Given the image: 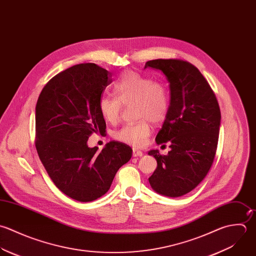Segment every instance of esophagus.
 <instances>
[{
  "label": "esophagus",
  "mask_w": 256,
  "mask_h": 256,
  "mask_svg": "<svg viewBox=\"0 0 256 256\" xmlns=\"http://www.w3.org/2000/svg\"><path fill=\"white\" fill-rule=\"evenodd\" d=\"M133 157H142L143 156V152L137 149H133V153H132Z\"/></svg>",
  "instance_id": "34e87169"
}]
</instances>
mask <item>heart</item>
I'll use <instances>...</instances> for the list:
<instances>
[{
  "mask_svg": "<svg viewBox=\"0 0 256 256\" xmlns=\"http://www.w3.org/2000/svg\"><path fill=\"white\" fill-rule=\"evenodd\" d=\"M113 92L116 97L103 96L99 101L100 112L106 121L115 123L120 117L122 104L131 103H135L136 115L141 118L115 131L113 137L134 147L144 145L151 133L150 121L158 124L168 115L170 96L167 86L136 72L126 70L115 82Z\"/></svg>",
  "mask_w": 256,
  "mask_h": 256,
  "instance_id": "b5f03b06",
  "label": "heart"
}]
</instances>
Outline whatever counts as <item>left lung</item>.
I'll return each mask as SVG.
<instances>
[{"label": "left lung", "mask_w": 256, "mask_h": 256, "mask_svg": "<svg viewBox=\"0 0 256 256\" xmlns=\"http://www.w3.org/2000/svg\"><path fill=\"white\" fill-rule=\"evenodd\" d=\"M163 72L170 87V108L156 136L158 145L170 143L168 155L149 151L157 168L149 178L152 188L178 198L192 190L206 176L216 152L220 110L216 97L192 64L182 60H154L145 64Z\"/></svg>", "instance_id": "1"}]
</instances>
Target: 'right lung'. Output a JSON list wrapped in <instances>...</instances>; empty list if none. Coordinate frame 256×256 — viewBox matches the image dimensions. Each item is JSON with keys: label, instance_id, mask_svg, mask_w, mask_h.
Here are the masks:
<instances>
[{"label": "right lung", "instance_id": "right-lung-1", "mask_svg": "<svg viewBox=\"0 0 256 256\" xmlns=\"http://www.w3.org/2000/svg\"><path fill=\"white\" fill-rule=\"evenodd\" d=\"M112 74L95 64L74 66L42 88L36 106V148L54 184L78 202L105 194L113 178L132 157L128 145L111 141L99 152L89 148L92 133L104 135L99 109Z\"/></svg>", "mask_w": 256, "mask_h": 256}]
</instances>
